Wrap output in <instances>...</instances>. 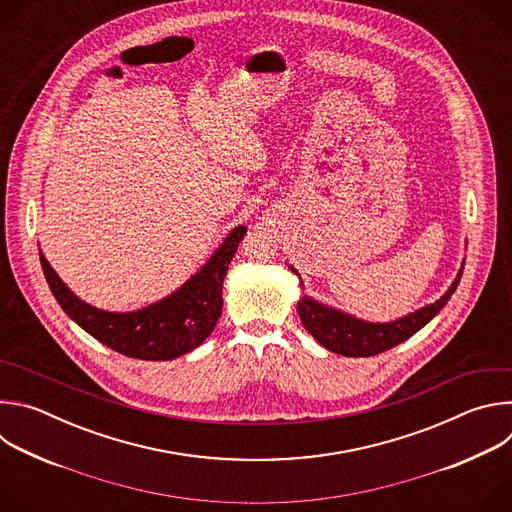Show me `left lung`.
<instances>
[{
  "instance_id": "1",
  "label": "left lung",
  "mask_w": 512,
  "mask_h": 512,
  "mask_svg": "<svg viewBox=\"0 0 512 512\" xmlns=\"http://www.w3.org/2000/svg\"><path fill=\"white\" fill-rule=\"evenodd\" d=\"M287 267L291 269V273H296L300 277L294 265H287ZM462 269L464 265L460 267L456 279L452 281V285L446 289V294L440 300H435L433 304H427L415 312H409L397 320H389V322L362 320L340 308L322 304L308 294L300 296L298 314L304 328L326 350L342 356H373L411 338L417 330H421L427 322H431L437 314H440V310L450 302L452 294L462 279Z\"/></svg>"
}]
</instances>
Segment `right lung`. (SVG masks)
<instances>
[{"mask_svg": "<svg viewBox=\"0 0 512 512\" xmlns=\"http://www.w3.org/2000/svg\"><path fill=\"white\" fill-rule=\"evenodd\" d=\"M247 227H235L208 261L166 298L131 312H109L81 300L48 263H40L60 308L105 346L141 360H172L198 348L223 312V281Z\"/></svg>", "mask_w": 512, "mask_h": 512, "instance_id": "right-lung-1", "label": "right lung"}]
</instances>
